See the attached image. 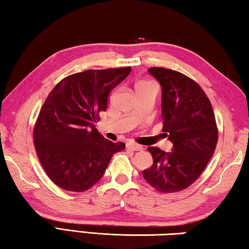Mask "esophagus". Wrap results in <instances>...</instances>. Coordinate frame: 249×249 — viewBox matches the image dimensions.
Instances as JSON below:
<instances>
[{"label": "esophagus", "mask_w": 249, "mask_h": 249, "mask_svg": "<svg viewBox=\"0 0 249 249\" xmlns=\"http://www.w3.org/2000/svg\"><path fill=\"white\" fill-rule=\"evenodd\" d=\"M126 147H127L128 149L134 150V151L142 150V146L138 145V144H135V142H127V144H126Z\"/></svg>", "instance_id": "1"}]
</instances>
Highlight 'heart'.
Wrapping results in <instances>:
<instances>
[{
	"label": "heart",
	"mask_w": 249,
	"mask_h": 249,
	"mask_svg": "<svg viewBox=\"0 0 249 249\" xmlns=\"http://www.w3.org/2000/svg\"><path fill=\"white\" fill-rule=\"evenodd\" d=\"M146 84H151L150 82H147V81H141V82H138L137 84H136V87H140V86H146Z\"/></svg>",
	"instance_id": "1"
}]
</instances>
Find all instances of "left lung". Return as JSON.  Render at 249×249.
Returning a JSON list of instances; mask_svg holds the SVG:
<instances>
[{
	"mask_svg": "<svg viewBox=\"0 0 249 249\" xmlns=\"http://www.w3.org/2000/svg\"><path fill=\"white\" fill-rule=\"evenodd\" d=\"M148 71L161 84L162 132L169 135L174 148L166 153L148 147L154 163L142 171V177L158 192H179L199 178L215 150V116L209 98L195 80L161 67Z\"/></svg>",
	"mask_w": 249,
	"mask_h": 249,
	"instance_id": "8db88e82",
	"label": "left lung"
}]
</instances>
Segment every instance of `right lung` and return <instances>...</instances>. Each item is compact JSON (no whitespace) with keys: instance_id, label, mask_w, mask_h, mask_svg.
<instances>
[{"instance_id":"obj_1","label":"right lung","mask_w":249,"mask_h":249,"mask_svg":"<svg viewBox=\"0 0 249 249\" xmlns=\"http://www.w3.org/2000/svg\"><path fill=\"white\" fill-rule=\"evenodd\" d=\"M132 67L86 70L59 82L34 126V145L46 175L59 188L83 192L102 178L113 155L125 148L95 128L108 94Z\"/></svg>"}]
</instances>
